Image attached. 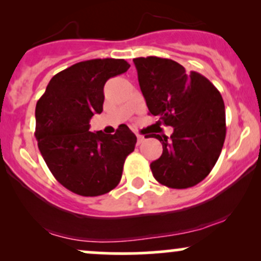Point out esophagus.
Segmentation results:
<instances>
[{
	"instance_id": "obj_1",
	"label": "esophagus",
	"mask_w": 261,
	"mask_h": 261,
	"mask_svg": "<svg viewBox=\"0 0 261 261\" xmlns=\"http://www.w3.org/2000/svg\"><path fill=\"white\" fill-rule=\"evenodd\" d=\"M136 136H137V143H142L143 141H145V137L142 136V135H140V134H136Z\"/></svg>"
}]
</instances>
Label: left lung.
Here are the masks:
<instances>
[{"mask_svg": "<svg viewBox=\"0 0 261 261\" xmlns=\"http://www.w3.org/2000/svg\"><path fill=\"white\" fill-rule=\"evenodd\" d=\"M141 92L149 113L172 136L152 134L163 152L151 163L154 179L173 189L203 180L220 157L226 137V112L217 88L202 74L188 73L180 64L155 56L134 59Z\"/></svg>", "mask_w": 261, "mask_h": 261, "instance_id": "obj_1", "label": "left lung"}]
</instances>
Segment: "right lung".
I'll list each match as a JSON object with an SVG mask.
<instances>
[{
	"label": "right lung",
	"instance_id": "add662e5",
	"mask_svg": "<svg viewBox=\"0 0 261 261\" xmlns=\"http://www.w3.org/2000/svg\"><path fill=\"white\" fill-rule=\"evenodd\" d=\"M130 67L122 59L82 61L56 73L35 108V137L60 184L82 196L109 193L120 181L136 136L126 125L114 135L91 133L89 120L103 112L104 85Z\"/></svg>",
	"mask_w": 261,
	"mask_h": 261
}]
</instances>
